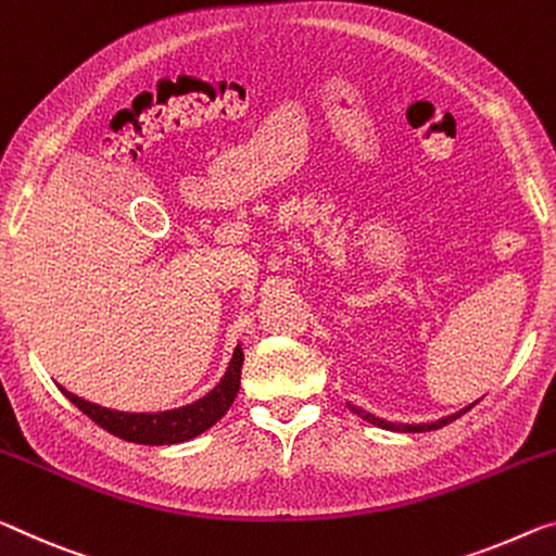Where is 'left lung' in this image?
<instances>
[{"instance_id": "1", "label": "left lung", "mask_w": 556, "mask_h": 556, "mask_svg": "<svg viewBox=\"0 0 556 556\" xmlns=\"http://www.w3.org/2000/svg\"><path fill=\"white\" fill-rule=\"evenodd\" d=\"M469 407H472V405H469ZM469 407H465V409H469ZM350 409H353V413H355L357 417H363V420H367L370 425H375V427H382V430H392V432H430V430H440V427L450 425L452 420H457V417L465 413V409H459L457 415L442 417V420H438V422H430V425H395V422L380 420V417H375V415H370V413H365V409L355 407V405H350Z\"/></svg>"}]
</instances>
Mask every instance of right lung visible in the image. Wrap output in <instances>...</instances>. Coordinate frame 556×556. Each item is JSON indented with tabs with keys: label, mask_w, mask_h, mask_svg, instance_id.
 <instances>
[{
	"label": "right lung",
	"mask_w": 556,
	"mask_h": 556,
	"mask_svg": "<svg viewBox=\"0 0 556 556\" xmlns=\"http://www.w3.org/2000/svg\"><path fill=\"white\" fill-rule=\"evenodd\" d=\"M241 365L243 350L238 345L226 375L206 397L195 400L191 405L166 409V413H118V409H109L93 405L84 397H76L74 392L64 390L62 386L59 388L84 415L91 417L99 427H104L106 432L116 434V438L136 442V445H178V442L199 438L201 432H206L208 427L216 425L228 413V407L233 405L238 395V388H241Z\"/></svg>",
	"instance_id": "1"
}]
</instances>
